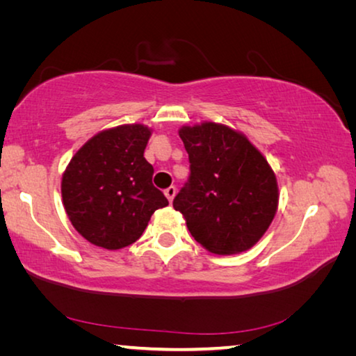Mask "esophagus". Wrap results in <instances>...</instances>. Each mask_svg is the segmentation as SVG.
<instances>
[{
  "mask_svg": "<svg viewBox=\"0 0 356 356\" xmlns=\"http://www.w3.org/2000/svg\"><path fill=\"white\" fill-rule=\"evenodd\" d=\"M176 186L174 185H171V186H168V188L165 190V195H166V197H168V201L170 202H172V200H174V196H176Z\"/></svg>",
  "mask_w": 356,
  "mask_h": 356,
  "instance_id": "34e87169",
  "label": "esophagus"
}]
</instances>
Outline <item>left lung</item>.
Returning a JSON list of instances; mask_svg holds the SVG:
<instances>
[{
    "instance_id": "1",
    "label": "left lung",
    "mask_w": 356,
    "mask_h": 356,
    "mask_svg": "<svg viewBox=\"0 0 356 356\" xmlns=\"http://www.w3.org/2000/svg\"><path fill=\"white\" fill-rule=\"evenodd\" d=\"M190 176L172 201L197 243L215 254L250 250L278 209L276 177L264 155L226 125L204 122L179 131Z\"/></svg>"
}]
</instances>
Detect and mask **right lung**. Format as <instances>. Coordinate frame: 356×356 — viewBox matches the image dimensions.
I'll list each match as a JSON object with an SVG mask.
<instances>
[{"label":"right lung","instance_id":"obj_1","mask_svg":"<svg viewBox=\"0 0 356 356\" xmlns=\"http://www.w3.org/2000/svg\"><path fill=\"white\" fill-rule=\"evenodd\" d=\"M150 130L141 124L100 131L78 150L61 184L69 220L92 245L120 250L143 236L168 200L144 159Z\"/></svg>","mask_w":356,"mask_h":356}]
</instances>
